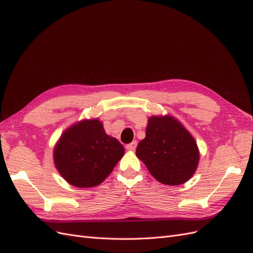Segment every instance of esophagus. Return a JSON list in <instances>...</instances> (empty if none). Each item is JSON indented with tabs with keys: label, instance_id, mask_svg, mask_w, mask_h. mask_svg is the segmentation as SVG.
Instances as JSON below:
<instances>
[{
	"label": "esophagus",
	"instance_id": "obj_1",
	"mask_svg": "<svg viewBox=\"0 0 253 253\" xmlns=\"http://www.w3.org/2000/svg\"><path fill=\"white\" fill-rule=\"evenodd\" d=\"M136 146H137V141L136 140H134V141H132L131 144H128V145H126V149L127 150H131V151H133V150H135V148H136Z\"/></svg>",
	"mask_w": 253,
	"mask_h": 253
}]
</instances>
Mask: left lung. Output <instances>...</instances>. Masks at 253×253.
<instances>
[{"instance_id": "8db88e82", "label": "left lung", "mask_w": 253, "mask_h": 253, "mask_svg": "<svg viewBox=\"0 0 253 253\" xmlns=\"http://www.w3.org/2000/svg\"><path fill=\"white\" fill-rule=\"evenodd\" d=\"M136 156L150 174L166 186L187 182L200 161L194 137L170 115L151 116L148 119L146 137L139 141Z\"/></svg>"}]
</instances>
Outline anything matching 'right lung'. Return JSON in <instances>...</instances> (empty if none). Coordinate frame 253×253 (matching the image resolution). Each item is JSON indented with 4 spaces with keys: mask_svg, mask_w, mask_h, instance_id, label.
Listing matches in <instances>:
<instances>
[{
    "mask_svg": "<svg viewBox=\"0 0 253 253\" xmlns=\"http://www.w3.org/2000/svg\"><path fill=\"white\" fill-rule=\"evenodd\" d=\"M123 155L125 148L106 134L100 120L84 119L61 135L53 149V162L72 186L91 188L106 179Z\"/></svg>",
    "mask_w": 253,
    "mask_h": 253,
    "instance_id": "right-lung-1",
    "label": "right lung"
}]
</instances>
